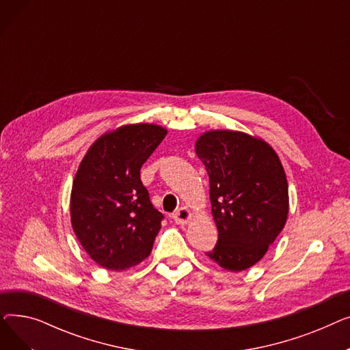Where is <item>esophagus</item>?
Masks as SVG:
<instances>
[{
	"label": "esophagus",
	"mask_w": 350,
	"mask_h": 350,
	"mask_svg": "<svg viewBox=\"0 0 350 350\" xmlns=\"http://www.w3.org/2000/svg\"><path fill=\"white\" fill-rule=\"evenodd\" d=\"M172 218L174 219V223L176 224H181V226H185V224H187L189 221H190V218H191V211L187 208V207H180L173 215H172Z\"/></svg>",
	"instance_id": "esophagus-1"
}]
</instances>
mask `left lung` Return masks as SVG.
Segmentation results:
<instances>
[{"label":"left lung","mask_w":350,"mask_h":350,"mask_svg":"<svg viewBox=\"0 0 350 350\" xmlns=\"http://www.w3.org/2000/svg\"><path fill=\"white\" fill-rule=\"evenodd\" d=\"M210 178L218 241L208 258L231 272L258 262L282 231L289 210L282 163L262 139L210 131L196 142Z\"/></svg>","instance_id":"8db88e82"}]
</instances>
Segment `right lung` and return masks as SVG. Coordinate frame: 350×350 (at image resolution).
I'll list each match as a JSON object with an SVG mask.
<instances>
[{
  "mask_svg": "<svg viewBox=\"0 0 350 350\" xmlns=\"http://www.w3.org/2000/svg\"><path fill=\"white\" fill-rule=\"evenodd\" d=\"M167 131L124 124L89 147L73 178L70 223L88 255L109 271H123L150 255L163 214L140 180L143 163Z\"/></svg>",
  "mask_w": 350,
  "mask_h": 350,
  "instance_id": "right-lung-1",
  "label": "right lung"
}]
</instances>
